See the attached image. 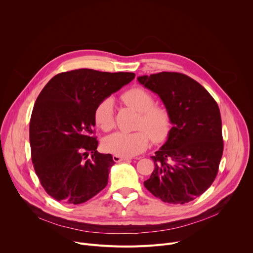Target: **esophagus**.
I'll use <instances>...</instances> for the list:
<instances>
[{"instance_id": "1", "label": "esophagus", "mask_w": 253, "mask_h": 253, "mask_svg": "<svg viewBox=\"0 0 253 253\" xmlns=\"http://www.w3.org/2000/svg\"><path fill=\"white\" fill-rule=\"evenodd\" d=\"M113 160L115 162H123V161H128L129 158H126V157H121L119 155H113Z\"/></svg>"}]
</instances>
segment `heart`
<instances>
[{"instance_id":"obj_1","label":"heart","mask_w":253,"mask_h":253,"mask_svg":"<svg viewBox=\"0 0 253 253\" xmlns=\"http://www.w3.org/2000/svg\"><path fill=\"white\" fill-rule=\"evenodd\" d=\"M123 102L140 113L139 130L132 133L115 132L105 137L103 147L106 151L121 157H132L148 147L149 137L155 143L162 142L168 136L171 118L163 107L154 106L153 97L140 88L130 89L122 95ZM96 124L104 131L114 127V101L112 98L103 99L94 112Z\"/></svg>"}]
</instances>
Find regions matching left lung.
<instances>
[{
	"mask_svg": "<svg viewBox=\"0 0 253 253\" xmlns=\"http://www.w3.org/2000/svg\"><path fill=\"white\" fill-rule=\"evenodd\" d=\"M137 80L159 96L173 125L164 145L151 156L155 169L144 185L167 203L192 201L211 186L218 172L223 153L218 105L184 74L160 72Z\"/></svg>",
	"mask_w": 253,
	"mask_h": 253,
	"instance_id": "left-lung-1",
	"label": "left lung"
}]
</instances>
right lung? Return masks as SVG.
Returning <instances> with one entry per match:
<instances>
[{"label":"right lung","mask_w":253,"mask_h":253,"mask_svg":"<svg viewBox=\"0 0 253 253\" xmlns=\"http://www.w3.org/2000/svg\"><path fill=\"white\" fill-rule=\"evenodd\" d=\"M135 77L129 72L78 69L54 76L35 102L30 145L36 174L46 192L65 204H81L104 189L114 165L97 151L94 112L105 98Z\"/></svg>","instance_id":"obj_1"}]
</instances>
